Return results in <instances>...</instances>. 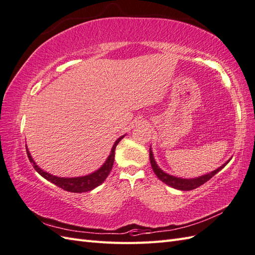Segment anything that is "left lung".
Wrapping results in <instances>:
<instances>
[{
	"mask_svg": "<svg viewBox=\"0 0 255 255\" xmlns=\"http://www.w3.org/2000/svg\"><path fill=\"white\" fill-rule=\"evenodd\" d=\"M230 159H232V157H230L226 163H224L221 167H218L217 169L211 171V173H208V174L199 176V177H195V178H181V177H177V176H173V175H169L167 173H165L163 169L159 168L157 163L155 162L154 155H153V152H152V149L150 146L151 166H152L153 171H154V174L157 176V178L161 181L166 183V185H168L169 187L178 189V190H182V191L193 190V189L202 186L204 182L210 180L213 176L216 175L218 171L222 170L225 166H226V165L229 163Z\"/></svg>",
	"mask_w": 255,
	"mask_h": 255,
	"instance_id": "left-lung-1",
	"label": "left lung"
}]
</instances>
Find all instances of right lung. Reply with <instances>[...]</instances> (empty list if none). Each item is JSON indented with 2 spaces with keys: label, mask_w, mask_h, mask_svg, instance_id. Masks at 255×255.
I'll return each mask as SVG.
<instances>
[{
  "label": "right lung",
  "mask_w": 255,
  "mask_h": 255,
  "mask_svg": "<svg viewBox=\"0 0 255 255\" xmlns=\"http://www.w3.org/2000/svg\"><path fill=\"white\" fill-rule=\"evenodd\" d=\"M125 137V134L122 135V137L118 138L115 142L113 146H112V150L109 157L106 158V161L104 164L101 166L99 169L96 171H93L91 174H88L86 176H79V177H58L55 175H52L46 173L42 168H40L35 162L33 161L32 156L30 155V152L27 149V155L29 161L32 163L33 168L38 171V173L45 178L46 180L51 181L52 183H54L57 187H60L64 190H66L68 192H75V193H81V192H87V191H91L94 188H97L100 186L101 183H103V181L106 179V177L109 176L110 171L113 167L114 164V156H115V149L116 145L120 143V141ZM27 146V145H26Z\"/></svg>",
  "instance_id": "right-lung-1"
}]
</instances>
